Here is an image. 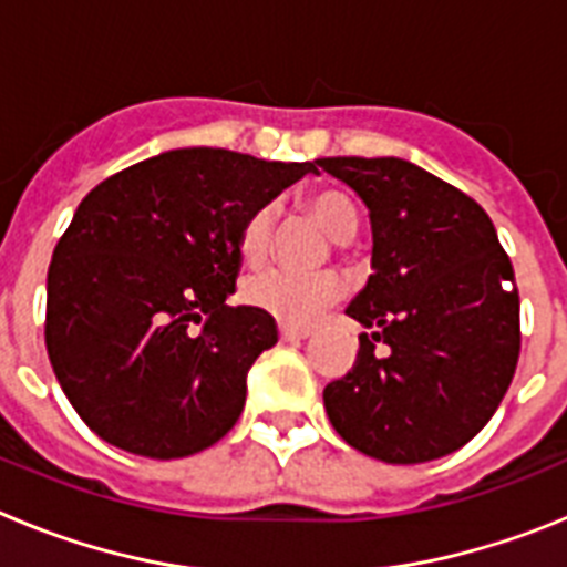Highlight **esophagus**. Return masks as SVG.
<instances>
[{"mask_svg":"<svg viewBox=\"0 0 567 567\" xmlns=\"http://www.w3.org/2000/svg\"><path fill=\"white\" fill-rule=\"evenodd\" d=\"M278 334L280 340H303L309 338V327H287V323H280Z\"/></svg>","mask_w":567,"mask_h":567,"instance_id":"obj_1","label":"esophagus"}]
</instances>
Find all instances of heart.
Wrapping results in <instances>:
<instances>
[{
    "label": "heart",
    "mask_w": 567,
    "mask_h": 567,
    "mask_svg": "<svg viewBox=\"0 0 567 567\" xmlns=\"http://www.w3.org/2000/svg\"><path fill=\"white\" fill-rule=\"evenodd\" d=\"M307 209L327 235L338 244H349L360 229V209L352 195L343 189H315L307 195ZM278 209L272 204H260L247 215L238 233L240 258L258 267L272 249ZM343 292L338 275L332 272H289V269H264L244 280L240 298L258 312L272 315L287 327H307L320 309L332 303Z\"/></svg>",
    "instance_id": "heart-1"
}]
</instances>
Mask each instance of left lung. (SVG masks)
I'll return each mask as SVG.
<instances>
[{
    "instance_id": "left-lung-1",
    "label": "left lung",
    "mask_w": 567,
    "mask_h": 567,
    "mask_svg": "<svg viewBox=\"0 0 567 567\" xmlns=\"http://www.w3.org/2000/svg\"><path fill=\"white\" fill-rule=\"evenodd\" d=\"M372 218V267L346 315L358 360L323 389L346 443L383 463H429L497 412L519 360V292L488 213L403 158H318Z\"/></svg>"
}]
</instances>
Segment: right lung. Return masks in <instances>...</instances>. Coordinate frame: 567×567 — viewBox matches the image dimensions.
Masks as SVG:
<instances>
[{"instance_id":"right-lung-1","label":"right lung","mask_w":567,"mask_h":567,"mask_svg":"<svg viewBox=\"0 0 567 567\" xmlns=\"http://www.w3.org/2000/svg\"><path fill=\"white\" fill-rule=\"evenodd\" d=\"M309 169L187 147L84 195L50 260L44 346L90 432L175 460L233 429L249 365L278 343L272 315L224 303L240 224Z\"/></svg>"}]
</instances>
